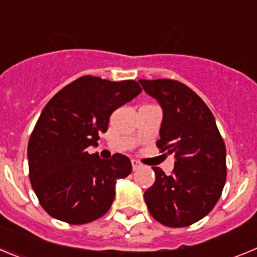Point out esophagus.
Returning <instances> with one entry per match:
<instances>
[{"label": "esophagus", "mask_w": 257, "mask_h": 257, "mask_svg": "<svg viewBox=\"0 0 257 257\" xmlns=\"http://www.w3.org/2000/svg\"><path fill=\"white\" fill-rule=\"evenodd\" d=\"M131 163H133V169L134 170H138V169H140V167H142V163L139 162V161H136V160H133L131 161Z\"/></svg>", "instance_id": "34e87169"}]
</instances>
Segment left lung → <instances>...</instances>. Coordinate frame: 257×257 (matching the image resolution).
I'll return each instance as SVG.
<instances>
[{
	"instance_id": "1",
	"label": "left lung",
	"mask_w": 257,
	"mask_h": 257,
	"mask_svg": "<svg viewBox=\"0 0 257 257\" xmlns=\"http://www.w3.org/2000/svg\"><path fill=\"white\" fill-rule=\"evenodd\" d=\"M163 110L157 147L175 154L166 175L153 167L156 181L145 190L149 212L171 228L192 225L210 213L226 180V149L215 118L205 101L175 79H139Z\"/></svg>"
}]
</instances>
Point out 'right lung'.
Returning a JSON list of instances; mask_svg holds the SVG:
<instances>
[{"label":"right lung","instance_id":"right-lung-1","mask_svg":"<svg viewBox=\"0 0 257 257\" xmlns=\"http://www.w3.org/2000/svg\"><path fill=\"white\" fill-rule=\"evenodd\" d=\"M140 92L133 79L83 76L46 104L29 138L28 165L32 188L50 216L79 225L108 212L115 181L130 175L133 166L123 154L101 160L86 148L96 147L110 114Z\"/></svg>","mask_w":257,"mask_h":257}]
</instances>
